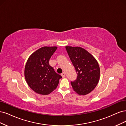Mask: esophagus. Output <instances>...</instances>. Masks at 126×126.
Instances as JSON below:
<instances>
[{
	"label": "esophagus",
	"instance_id": "1",
	"mask_svg": "<svg viewBox=\"0 0 126 126\" xmlns=\"http://www.w3.org/2000/svg\"><path fill=\"white\" fill-rule=\"evenodd\" d=\"M61 76H62V77L63 78H65V73H64V72L62 73L61 74Z\"/></svg>",
	"mask_w": 126,
	"mask_h": 126
}]
</instances>
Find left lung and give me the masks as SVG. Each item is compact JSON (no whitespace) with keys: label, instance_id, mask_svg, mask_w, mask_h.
<instances>
[{"label":"left lung","instance_id":"left-lung-1","mask_svg":"<svg viewBox=\"0 0 126 126\" xmlns=\"http://www.w3.org/2000/svg\"><path fill=\"white\" fill-rule=\"evenodd\" d=\"M65 48L78 74L76 80L71 82L74 91L80 95L90 93L98 84L100 68L96 59L84 48L66 46Z\"/></svg>","mask_w":126,"mask_h":126}]
</instances>
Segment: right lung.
Segmentation results:
<instances>
[{
	"instance_id": "add662e5",
	"label": "right lung",
	"mask_w": 126,
	"mask_h": 126,
	"mask_svg": "<svg viewBox=\"0 0 126 126\" xmlns=\"http://www.w3.org/2000/svg\"><path fill=\"white\" fill-rule=\"evenodd\" d=\"M57 47H43L34 52L28 58L25 77L29 86L39 94H50L57 87L62 76L48 64Z\"/></svg>"
}]
</instances>
